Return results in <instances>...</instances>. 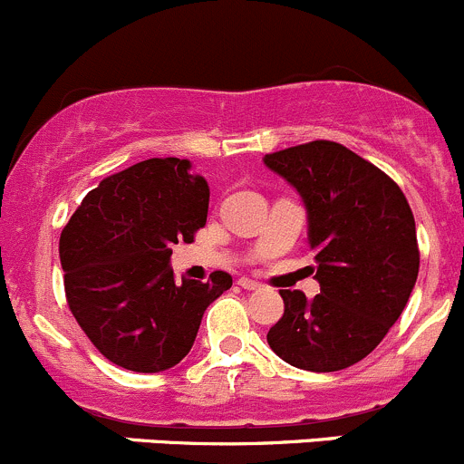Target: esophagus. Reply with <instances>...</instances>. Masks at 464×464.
<instances>
[{"label": "esophagus", "instance_id": "34e87169", "mask_svg": "<svg viewBox=\"0 0 464 464\" xmlns=\"http://www.w3.org/2000/svg\"><path fill=\"white\" fill-rule=\"evenodd\" d=\"M237 285H240L242 289H246V292H258V289L262 287L260 283H256V280H251V278H240L237 280Z\"/></svg>", "mask_w": 464, "mask_h": 464}]
</instances>
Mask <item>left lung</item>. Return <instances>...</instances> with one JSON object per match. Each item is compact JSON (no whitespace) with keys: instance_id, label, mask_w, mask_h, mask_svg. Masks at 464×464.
I'll return each instance as SVG.
<instances>
[{"instance_id":"8db88e82","label":"left lung","mask_w":464,"mask_h":464,"mask_svg":"<svg viewBox=\"0 0 464 464\" xmlns=\"http://www.w3.org/2000/svg\"><path fill=\"white\" fill-rule=\"evenodd\" d=\"M301 193L321 294L280 289L285 314L266 334L283 362L312 372L354 366L409 303L420 271L413 210L400 186L334 141L265 154Z\"/></svg>"}]
</instances>
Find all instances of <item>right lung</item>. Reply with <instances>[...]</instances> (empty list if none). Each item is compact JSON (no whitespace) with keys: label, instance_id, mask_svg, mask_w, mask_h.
Masks as SVG:
<instances>
[{"label":"right lung","instance_id":"1","mask_svg":"<svg viewBox=\"0 0 464 464\" xmlns=\"http://www.w3.org/2000/svg\"><path fill=\"white\" fill-rule=\"evenodd\" d=\"M208 184L188 159H148L89 190L60 236L64 294L98 353L134 372H161L190 353L206 307L233 285L170 269L172 245L193 242Z\"/></svg>","mask_w":464,"mask_h":464}]
</instances>
